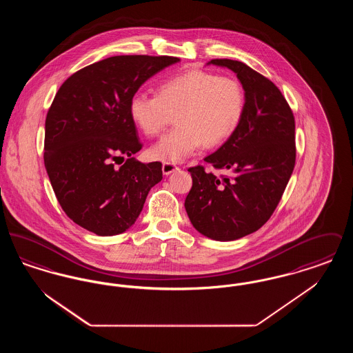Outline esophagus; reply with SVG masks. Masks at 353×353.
Segmentation results:
<instances>
[{
    "mask_svg": "<svg viewBox=\"0 0 353 353\" xmlns=\"http://www.w3.org/2000/svg\"><path fill=\"white\" fill-rule=\"evenodd\" d=\"M163 173L165 174V176H169L170 173H173V172H176L179 167L177 165H174V164H172V163H164L163 164Z\"/></svg>",
    "mask_w": 353,
    "mask_h": 353,
    "instance_id": "34e87169",
    "label": "esophagus"
}]
</instances>
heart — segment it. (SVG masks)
Segmentation results:
<instances>
[{"instance_id": "obj_1", "label": "heart", "mask_w": 353, "mask_h": 353, "mask_svg": "<svg viewBox=\"0 0 353 353\" xmlns=\"http://www.w3.org/2000/svg\"><path fill=\"white\" fill-rule=\"evenodd\" d=\"M246 107V94L234 77L190 70L163 82L157 95L137 92L128 111L134 125L147 136L177 125L152 145V157L165 163H183L205 144L217 147L234 134Z\"/></svg>"}]
</instances>
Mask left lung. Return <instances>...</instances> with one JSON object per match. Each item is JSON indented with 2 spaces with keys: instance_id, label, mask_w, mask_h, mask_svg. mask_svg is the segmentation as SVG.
Listing matches in <instances>:
<instances>
[{
  "instance_id": "8db88e82",
  "label": "left lung",
  "mask_w": 353,
  "mask_h": 353,
  "mask_svg": "<svg viewBox=\"0 0 353 353\" xmlns=\"http://www.w3.org/2000/svg\"><path fill=\"white\" fill-rule=\"evenodd\" d=\"M206 65L232 70L246 94L236 131L203 159L232 174L219 179L200 165L189 169L188 217L199 233L225 242L256 232L281 201L295 165V120L278 87L248 65L232 59Z\"/></svg>"
}]
</instances>
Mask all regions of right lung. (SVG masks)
Wrapping results in <instances>:
<instances>
[{
  "label": "right lung",
  "mask_w": 353,
  "mask_h": 353,
  "mask_svg": "<svg viewBox=\"0 0 353 353\" xmlns=\"http://www.w3.org/2000/svg\"><path fill=\"white\" fill-rule=\"evenodd\" d=\"M174 57L118 55L72 74L58 90L45 123V168L63 212L101 235L121 234L140 216L161 163L131 157L141 150L128 105ZM128 157L120 168L119 158Z\"/></svg>",
  "instance_id": "1"
}]
</instances>
